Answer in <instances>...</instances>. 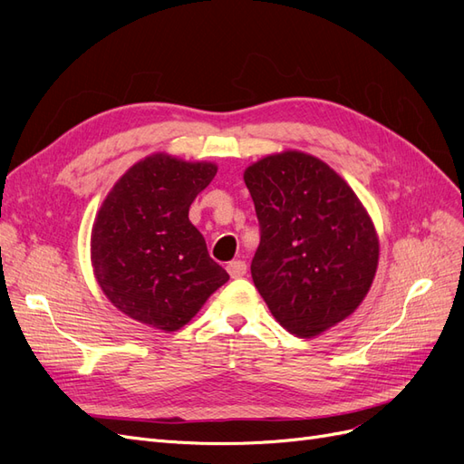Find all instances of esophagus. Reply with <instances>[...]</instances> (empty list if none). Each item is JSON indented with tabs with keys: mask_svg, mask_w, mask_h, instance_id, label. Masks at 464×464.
<instances>
[{
	"mask_svg": "<svg viewBox=\"0 0 464 464\" xmlns=\"http://www.w3.org/2000/svg\"><path fill=\"white\" fill-rule=\"evenodd\" d=\"M227 271H228V275H230L232 278H242V276L246 275V271H247V265H246V261H242V259L230 261L228 266H227Z\"/></svg>",
	"mask_w": 464,
	"mask_h": 464,
	"instance_id": "esophagus-1",
	"label": "esophagus"
}]
</instances>
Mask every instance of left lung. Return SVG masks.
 I'll use <instances>...</instances> for the list:
<instances>
[{
    "label": "left lung",
    "mask_w": 464,
    "mask_h": 464,
    "mask_svg": "<svg viewBox=\"0 0 464 464\" xmlns=\"http://www.w3.org/2000/svg\"><path fill=\"white\" fill-rule=\"evenodd\" d=\"M244 179L261 232L256 288L292 334L327 331L356 310L375 276L379 242L366 208L333 168L298 150L261 159Z\"/></svg>",
    "instance_id": "1"
}]
</instances>
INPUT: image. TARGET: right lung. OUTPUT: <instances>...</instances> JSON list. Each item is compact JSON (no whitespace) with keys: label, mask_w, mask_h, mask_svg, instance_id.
Returning <instances> with one entry per match:
<instances>
[{"label":"right lung","mask_w":464,"mask_h":464,"mask_svg":"<svg viewBox=\"0 0 464 464\" xmlns=\"http://www.w3.org/2000/svg\"><path fill=\"white\" fill-rule=\"evenodd\" d=\"M215 174L210 162L152 154L108 193L92 227L91 256L98 285L125 315L176 331L230 278L208 257L188 217Z\"/></svg>","instance_id":"1"}]
</instances>
